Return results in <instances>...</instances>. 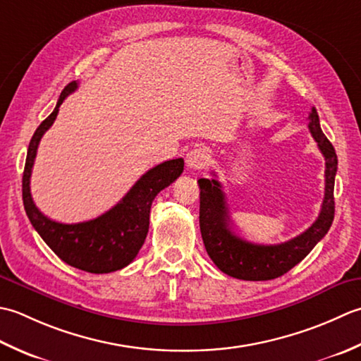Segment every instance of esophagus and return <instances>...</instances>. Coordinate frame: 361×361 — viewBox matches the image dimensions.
Instances as JSON below:
<instances>
[{"mask_svg": "<svg viewBox=\"0 0 361 361\" xmlns=\"http://www.w3.org/2000/svg\"><path fill=\"white\" fill-rule=\"evenodd\" d=\"M210 154L205 148H195L187 154V166L190 170H202V168L209 164Z\"/></svg>", "mask_w": 361, "mask_h": 361, "instance_id": "34e87169", "label": "esophagus"}]
</instances>
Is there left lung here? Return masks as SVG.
<instances>
[{
  "mask_svg": "<svg viewBox=\"0 0 361 361\" xmlns=\"http://www.w3.org/2000/svg\"><path fill=\"white\" fill-rule=\"evenodd\" d=\"M308 129L326 159V191L316 221L298 237L281 245H255L232 232L223 185L218 179H200V227L209 257L224 274L241 281H271L281 277L310 254L324 238L335 216L334 187L338 168L336 152L321 130L319 116L312 107ZM215 176V173H213Z\"/></svg>",
  "mask_w": 361,
  "mask_h": 361,
  "instance_id": "8db88e82",
  "label": "left lung"
}]
</instances>
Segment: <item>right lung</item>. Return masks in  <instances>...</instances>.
<instances>
[{
    "instance_id": "1",
    "label": "right lung",
    "mask_w": 361,
    "mask_h": 361,
    "mask_svg": "<svg viewBox=\"0 0 361 361\" xmlns=\"http://www.w3.org/2000/svg\"><path fill=\"white\" fill-rule=\"evenodd\" d=\"M76 88V80L63 88L53 112L34 132L23 171V204L34 229L59 259L87 273H114L128 267L142 249L149 229V212L154 197L182 174L183 159L166 160L151 168L115 207L90 221L63 224L49 219L32 201L29 185L31 173L43 134L53 126L59 107Z\"/></svg>"
}]
</instances>
